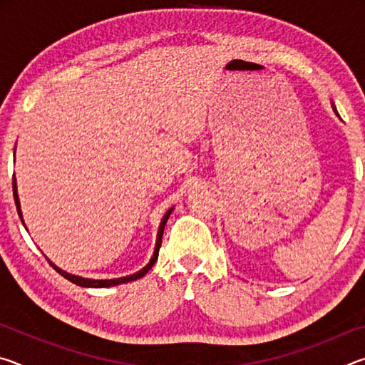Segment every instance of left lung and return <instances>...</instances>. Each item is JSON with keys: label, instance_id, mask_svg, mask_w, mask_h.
I'll list each match as a JSON object with an SVG mask.
<instances>
[{"label": "left lung", "instance_id": "left-lung-1", "mask_svg": "<svg viewBox=\"0 0 365 365\" xmlns=\"http://www.w3.org/2000/svg\"><path fill=\"white\" fill-rule=\"evenodd\" d=\"M333 109H335V108H333ZM335 113H336V109H335ZM336 115H338V113H336Z\"/></svg>", "mask_w": 365, "mask_h": 365}]
</instances>
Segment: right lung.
I'll use <instances>...</instances> for the list:
<instances>
[{"label": "right lung", "mask_w": 365, "mask_h": 365, "mask_svg": "<svg viewBox=\"0 0 365 365\" xmlns=\"http://www.w3.org/2000/svg\"><path fill=\"white\" fill-rule=\"evenodd\" d=\"M12 191H14V201H16V207H17V212H19V217H22L21 214V206H19V196H17V188H16V178L12 177ZM172 212V209H169L168 212H165L163 222H160V227H159V232H158V242H156V248H154V255L151 257V261L148 262L146 267L141 269L140 272H137V274L133 275H128V277H122V279H113V280H91V279H82V277H77V275H71L67 274V272L61 270L59 267H56L51 261H48L49 264H51V267L58 272V274H61L64 277V279H67L72 283H76V285L78 287H86V288H106V287H114V285H120V283H128V282H133V280H138L141 279V277L146 275V272L150 270L154 262H156L158 259V255H159V248H160V243H163V233H164V227H165V222H168L169 215ZM24 224V220H22Z\"/></svg>", "instance_id": "1"}]
</instances>
